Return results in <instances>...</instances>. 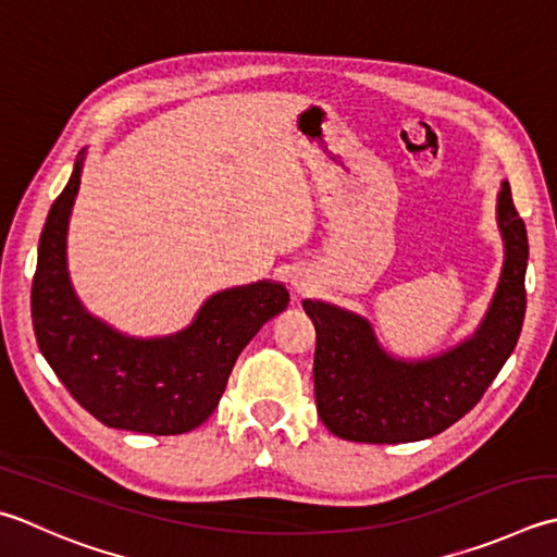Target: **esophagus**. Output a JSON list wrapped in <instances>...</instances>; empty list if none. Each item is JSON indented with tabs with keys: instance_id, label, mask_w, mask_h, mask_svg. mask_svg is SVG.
Here are the masks:
<instances>
[{
	"instance_id": "34e87169",
	"label": "esophagus",
	"mask_w": 557,
	"mask_h": 557,
	"mask_svg": "<svg viewBox=\"0 0 557 557\" xmlns=\"http://www.w3.org/2000/svg\"><path fill=\"white\" fill-rule=\"evenodd\" d=\"M294 287H297V292H304V289H307V282H301V280H294Z\"/></svg>"
}]
</instances>
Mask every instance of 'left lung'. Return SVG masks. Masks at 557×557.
<instances>
[{"mask_svg":"<svg viewBox=\"0 0 557 557\" xmlns=\"http://www.w3.org/2000/svg\"><path fill=\"white\" fill-rule=\"evenodd\" d=\"M505 268L471 341L424 362H398L381 350L372 325L331 304H301L315 325V410L335 437L403 444L434 437L459 422L493 384L517 347L527 313L529 238L509 183L497 198Z\"/></svg>","mask_w":557,"mask_h":557,"instance_id":"obj_1","label":"left lung"}]
</instances>
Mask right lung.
<instances>
[{
  "mask_svg": "<svg viewBox=\"0 0 557 557\" xmlns=\"http://www.w3.org/2000/svg\"><path fill=\"white\" fill-rule=\"evenodd\" d=\"M82 159L52 202L30 287L33 331L52 372L106 428L183 434L212 416L244 347L287 309L289 294L256 282L214 294L198 319L161 341H135L84 311L67 275V222L79 190Z\"/></svg>",
  "mask_w": 557,
  "mask_h": 557,
  "instance_id": "right-lung-1",
  "label": "right lung"
}]
</instances>
